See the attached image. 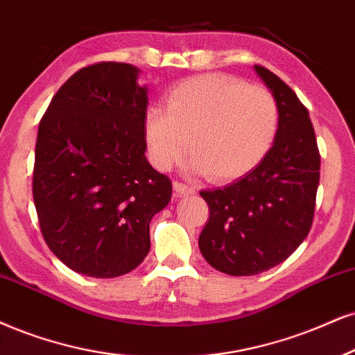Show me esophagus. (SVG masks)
I'll return each mask as SVG.
<instances>
[{
	"label": "esophagus",
	"instance_id": "34e87169",
	"mask_svg": "<svg viewBox=\"0 0 355 355\" xmlns=\"http://www.w3.org/2000/svg\"><path fill=\"white\" fill-rule=\"evenodd\" d=\"M174 192L176 196H187V194H196V189L189 184H184V182L174 181Z\"/></svg>",
	"mask_w": 355,
	"mask_h": 355
}]
</instances>
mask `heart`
Masks as SVG:
<instances>
[{
    "label": "heart",
    "instance_id": "obj_1",
    "mask_svg": "<svg viewBox=\"0 0 355 355\" xmlns=\"http://www.w3.org/2000/svg\"><path fill=\"white\" fill-rule=\"evenodd\" d=\"M278 128V105L263 87L205 73L169 92L166 110L144 113L151 164L168 171L186 155L196 173L227 181L250 171L268 151Z\"/></svg>",
    "mask_w": 355,
    "mask_h": 355
}]
</instances>
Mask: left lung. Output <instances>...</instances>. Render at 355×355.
<instances>
[{"mask_svg":"<svg viewBox=\"0 0 355 355\" xmlns=\"http://www.w3.org/2000/svg\"><path fill=\"white\" fill-rule=\"evenodd\" d=\"M255 72L278 105L273 146L243 178L222 189L200 191L211 212L199 235L200 253L232 277L273 268L308 237L321 169L308 108L268 69L255 65Z\"/></svg>","mask_w":355,"mask_h":355,"instance_id":"obj_1","label":"left lung"}]
</instances>
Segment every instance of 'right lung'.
<instances>
[{"label": "right lung", "mask_w": 355, "mask_h": 355, "mask_svg": "<svg viewBox=\"0 0 355 355\" xmlns=\"http://www.w3.org/2000/svg\"><path fill=\"white\" fill-rule=\"evenodd\" d=\"M131 64L77 71L41 118L33 198L51 252L77 273L115 278L150 252V222L171 179L148 163L146 87Z\"/></svg>", "instance_id": "add662e5"}]
</instances>
